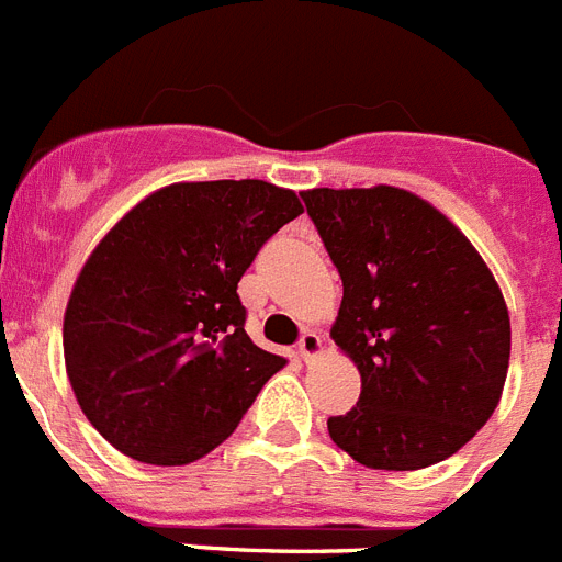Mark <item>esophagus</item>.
Masks as SVG:
<instances>
[{"label":"esophagus","instance_id":"1","mask_svg":"<svg viewBox=\"0 0 562 562\" xmlns=\"http://www.w3.org/2000/svg\"><path fill=\"white\" fill-rule=\"evenodd\" d=\"M321 349H324V340H321V335L313 333V329H306L299 340L301 358H304V361H313L315 355H321Z\"/></svg>","mask_w":562,"mask_h":562}]
</instances>
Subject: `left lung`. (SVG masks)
<instances>
[{
    "mask_svg": "<svg viewBox=\"0 0 562 562\" xmlns=\"http://www.w3.org/2000/svg\"><path fill=\"white\" fill-rule=\"evenodd\" d=\"M306 213L344 281L333 340L361 397L327 420L369 469L412 472L452 458L492 418L512 327L495 276L440 210L397 187H315Z\"/></svg>",
    "mask_w": 562,
    "mask_h": 562,
    "instance_id": "left-lung-1",
    "label": "left lung"
}]
</instances>
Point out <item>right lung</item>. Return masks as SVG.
I'll return each mask as SVG.
<instances>
[{
	"instance_id": "obj_1",
	"label": "right lung",
	"mask_w": 562,
	"mask_h": 562,
	"mask_svg": "<svg viewBox=\"0 0 562 562\" xmlns=\"http://www.w3.org/2000/svg\"><path fill=\"white\" fill-rule=\"evenodd\" d=\"M301 213L299 195L267 181H179L90 252L65 310V367L85 418L119 452L184 467L241 424L286 361L244 333L238 281Z\"/></svg>"
}]
</instances>
